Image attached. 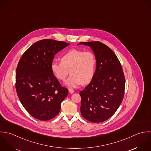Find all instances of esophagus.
<instances>
[{"label": "esophagus", "instance_id": "esophagus-1", "mask_svg": "<svg viewBox=\"0 0 151 151\" xmlns=\"http://www.w3.org/2000/svg\"><path fill=\"white\" fill-rule=\"evenodd\" d=\"M69 91L70 93H74V90L73 89H71V88H69Z\"/></svg>", "mask_w": 151, "mask_h": 151}]
</instances>
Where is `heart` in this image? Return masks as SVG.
<instances>
[{
	"mask_svg": "<svg viewBox=\"0 0 151 151\" xmlns=\"http://www.w3.org/2000/svg\"><path fill=\"white\" fill-rule=\"evenodd\" d=\"M61 62L53 61L51 70L58 80L64 81L69 73L71 75L65 83L69 87L75 88L80 84L85 85L91 82L96 71V58L91 51L71 49L60 58Z\"/></svg>",
	"mask_w": 151,
	"mask_h": 151,
	"instance_id": "obj_1",
	"label": "heart"
}]
</instances>
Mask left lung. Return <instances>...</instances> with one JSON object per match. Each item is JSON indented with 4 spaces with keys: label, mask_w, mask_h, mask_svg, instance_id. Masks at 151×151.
Instances as JSON below:
<instances>
[{
    "label": "left lung",
    "mask_w": 151,
    "mask_h": 151,
    "mask_svg": "<svg viewBox=\"0 0 151 151\" xmlns=\"http://www.w3.org/2000/svg\"><path fill=\"white\" fill-rule=\"evenodd\" d=\"M91 47L96 69L91 83L80 91L81 112L84 119L101 122L116 112L123 100L125 80L120 62L108 46L100 41L81 42Z\"/></svg>",
    "instance_id": "1"
}]
</instances>
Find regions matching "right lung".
Returning a JSON list of instances; mask_svg holds the SVG:
<instances>
[{
  "mask_svg": "<svg viewBox=\"0 0 151 151\" xmlns=\"http://www.w3.org/2000/svg\"><path fill=\"white\" fill-rule=\"evenodd\" d=\"M69 44L51 39L33 44L22 55L16 73V89L27 112L41 121L59 113L68 90L62 87L51 70L55 55Z\"/></svg>",
  "mask_w": 151,
  "mask_h": 151,
  "instance_id": "1",
  "label": "right lung"
}]
</instances>
